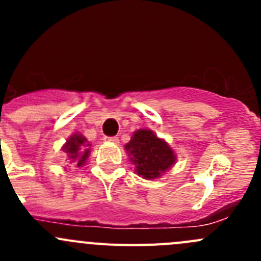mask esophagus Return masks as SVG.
Segmentation results:
<instances>
[{
  "label": "esophagus",
  "mask_w": 261,
  "mask_h": 261,
  "mask_svg": "<svg viewBox=\"0 0 261 261\" xmlns=\"http://www.w3.org/2000/svg\"><path fill=\"white\" fill-rule=\"evenodd\" d=\"M105 140L109 141V143H114V144H118V138H116V136H114V138H105Z\"/></svg>",
  "instance_id": "obj_1"
}]
</instances>
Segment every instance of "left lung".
Returning <instances> with one entry per match:
<instances>
[{"label":"left lung","mask_w":261,"mask_h":261,"mask_svg":"<svg viewBox=\"0 0 261 261\" xmlns=\"http://www.w3.org/2000/svg\"><path fill=\"white\" fill-rule=\"evenodd\" d=\"M125 150L135 165L136 174L147 180L160 178L177 163L174 150L149 128L135 131Z\"/></svg>","instance_id":"obj_1"}]
</instances>
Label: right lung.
<instances>
[{
  "mask_svg": "<svg viewBox=\"0 0 261 261\" xmlns=\"http://www.w3.org/2000/svg\"><path fill=\"white\" fill-rule=\"evenodd\" d=\"M89 146L91 144L87 140L86 136L82 135L81 133H74L68 138L64 145L62 146V150L67 154L70 164H75L81 168L86 164L91 154Z\"/></svg>",
  "mask_w": 261,
  "mask_h": 261,
  "instance_id": "obj_1",
  "label": "right lung"
}]
</instances>
